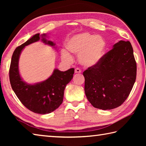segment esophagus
Segmentation results:
<instances>
[{
  "label": "esophagus",
  "mask_w": 146,
  "mask_h": 146,
  "mask_svg": "<svg viewBox=\"0 0 146 146\" xmlns=\"http://www.w3.org/2000/svg\"><path fill=\"white\" fill-rule=\"evenodd\" d=\"M75 73H81V70L79 68H76L75 70Z\"/></svg>",
  "instance_id": "1"
}]
</instances>
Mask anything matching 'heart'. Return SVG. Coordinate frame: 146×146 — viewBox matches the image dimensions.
I'll return each mask as SVG.
<instances>
[{
	"instance_id": "obj_1",
	"label": "heart",
	"mask_w": 146,
	"mask_h": 146,
	"mask_svg": "<svg viewBox=\"0 0 146 146\" xmlns=\"http://www.w3.org/2000/svg\"><path fill=\"white\" fill-rule=\"evenodd\" d=\"M66 48L70 52L79 55L78 61L82 66L90 68L97 65L103 58L107 42L102 36L83 32L68 39ZM61 56L64 59H69L71 54L67 49H63Z\"/></svg>"
}]
</instances>
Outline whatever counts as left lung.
<instances>
[{"label": "left lung", "mask_w": 146, "mask_h": 146, "mask_svg": "<svg viewBox=\"0 0 146 146\" xmlns=\"http://www.w3.org/2000/svg\"><path fill=\"white\" fill-rule=\"evenodd\" d=\"M136 73L137 65L131 42L119 41L97 65L83 72L86 97L99 109L119 107L129 97Z\"/></svg>", "instance_id": "obj_1"}]
</instances>
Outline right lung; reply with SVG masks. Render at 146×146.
<instances>
[{
	"mask_svg": "<svg viewBox=\"0 0 146 146\" xmlns=\"http://www.w3.org/2000/svg\"><path fill=\"white\" fill-rule=\"evenodd\" d=\"M41 41L46 44L54 47L55 43L46 39V35H41ZM39 33L18 46L12 54L9 69V79L12 88L24 106L33 112L39 114L49 113L58 108L63 100L66 86L73 78L74 68L65 71L55 69L52 75L45 81L28 84L22 79L19 71V60L25 46L39 41Z\"/></svg>",
	"mask_w": 146,
	"mask_h": 146,
	"instance_id": "add662e5",
	"label": "right lung"
}]
</instances>
